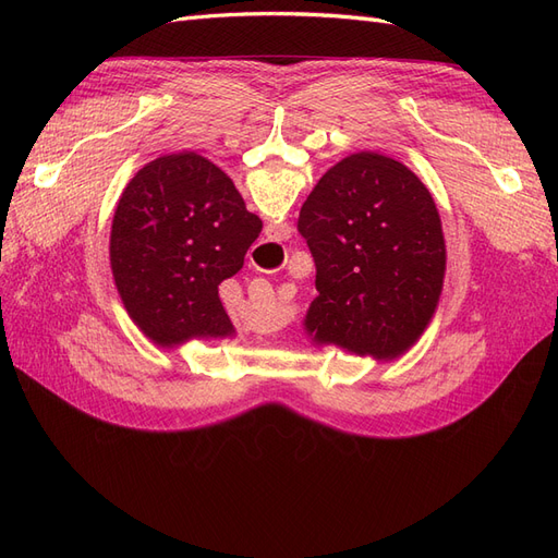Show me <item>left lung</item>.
Wrapping results in <instances>:
<instances>
[{
    "mask_svg": "<svg viewBox=\"0 0 558 558\" xmlns=\"http://www.w3.org/2000/svg\"><path fill=\"white\" fill-rule=\"evenodd\" d=\"M298 232L316 265L314 342L396 359L418 340L447 256L440 214L412 170L369 150L340 160L302 205Z\"/></svg>",
    "mask_w": 558,
    "mask_h": 558,
    "instance_id": "obj_1",
    "label": "left lung"
}]
</instances>
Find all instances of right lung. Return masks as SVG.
<instances>
[{
  "label": "right lung",
  "mask_w": 558,
  "mask_h": 558,
  "mask_svg": "<svg viewBox=\"0 0 558 558\" xmlns=\"http://www.w3.org/2000/svg\"><path fill=\"white\" fill-rule=\"evenodd\" d=\"M260 230L207 158L185 150L144 165L118 199L109 246L134 324L160 347L230 335L218 283L240 272Z\"/></svg>",
  "instance_id": "right-lung-1"
}]
</instances>
